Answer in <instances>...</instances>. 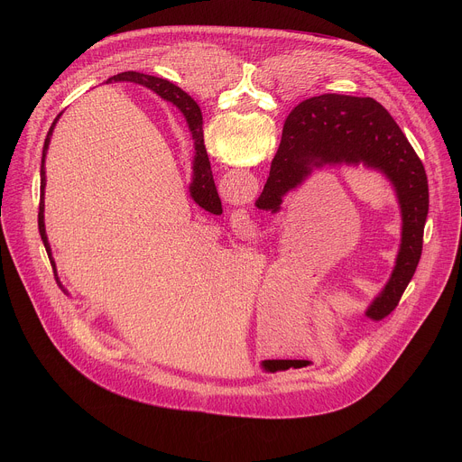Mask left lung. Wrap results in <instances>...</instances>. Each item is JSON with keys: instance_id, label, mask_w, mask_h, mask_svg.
<instances>
[{"instance_id": "obj_1", "label": "left lung", "mask_w": 462, "mask_h": 462, "mask_svg": "<svg viewBox=\"0 0 462 462\" xmlns=\"http://www.w3.org/2000/svg\"><path fill=\"white\" fill-rule=\"evenodd\" d=\"M173 104L184 113L180 91ZM358 164L380 170L394 186L402 210V243L397 265L367 318L383 319L399 305L422 254L430 210L426 170L399 124L373 98L327 93L298 104L285 120L280 148L257 207L278 212L283 195L303 182L316 166Z\"/></svg>"}]
</instances>
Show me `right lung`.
<instances>
[{
    "instance_id": "add662e5",
    "label": "right lung",
    "mask_w": 462,
    "mask_h": 462,
    "mask_svg": "<svg viewBox=\"0 0 462 462\" xmlns=\"http://www.w3.org/2000/svg\"><path fill=\"white\" fill-rule=\"evenodd\" d=\"M107 82H135V84H143L150 89H153L155 93H159L162 98L173 102V97H171V89H175L173 84H170L168 80H162V79H155V77H150V75H143V73H135V71H125V73H120V75H115L111 77ZM180 91V89H179ZM180 97L184 98V116H186V122H188V127L191 131V137H193V144H195V161H193V182L189 186V193L193 197V201L199 205L201 208L212 212V214H219L221 212V199H219V193H217V188H216V182H214V175H212V166H210V159H208V153H207V148H205V137H203V115H201V109L199 106H197L186 93L180 91ZM60 116V115H58ZM58 120V118H56ZM56 120L52 122L49 134H47V139H45V144H43V155H42V164L45 161V152H47V146H49V139H51V134H52V127L56 124ZM43 188H45V171H43V166L40 170V212H38V228H40V236H42V241L45 245V250L47 254L51 255V246L47 243V236H45V225H43ZM51 259V265L54 267V261L52 257Z\"/></svg>"
}]
</instances>
